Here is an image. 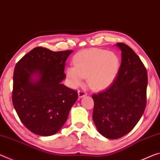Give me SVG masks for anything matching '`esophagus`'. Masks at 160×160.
<instances>
[{
	"mask_svg": "<svg viewBox=\"0 0 160 160\" xmlns=\"http://www.w3.org/2000/svg\"><path fill=\"white\" fill-rule=\"evenodd\" d=\"M78 97H79L80 98H82L85 97V96L87 95V92H86L85 91L82 90L78 91Z\"/></svg>",
	"mask_w": 160,
	"mask_h": 160,
	"instance_id": "34e87169",
	"label": "esophagus"
}]
</instances>
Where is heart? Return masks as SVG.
<instances>
[{
  "mask_svg": "<svg viewBox=\"0 0 160 160\" xmlns=\"http://www.w3.org/2000/svg\"><path fill=\"white\" fill-rule=\"evenodd\" d=\"M74 66L66 69V75L73 87L82 84L87 78L93 89H104L112 84L120 68V60L115 52L103 49L86 50L73 59Z\"/></svg>",
  "mask_w": 160,
  "mask_h": 160,
  "instance_id": "1",
  "label": "heart"
}]
</instances>
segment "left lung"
Returning <instances> with one entry per match:
<instances>
[{
    "instance_id": "left-lung-1",
    "label": "left lung",
    "mask_w": 160,
    "mask_h": 160,
    "mask_svg": "<svg viewBox=\"0 0 160 160\" xmlns=\"http://www.w3.org/2000/svg\"><path fill=\"white\" fill-rule=\"evenodd\" d=\"M122 62L115 80L107 89L92 95V119L98 131L108 139L125 136L135 128L145 110L148 72L138 55L122 42Z\"/></svg>"
}]
</instances>
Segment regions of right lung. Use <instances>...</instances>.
<instances>
[{"label": "right lung", "mask_w": 160, "mask_h": 160, "mask_svg": "<svg viewBox=\"0 0 160 160\" xmlns=\"http://www.w3.org/2000/svg\"><path fill=\"white\" fill-rule=\"evenodd\" d=\"M72 50L35 48L15 67L12 104L22 123L34 134L50 136L64 125L78 100L77 91L62 84Z\"/></svg>", "instance_id": "obj_1"}]
</instances>
